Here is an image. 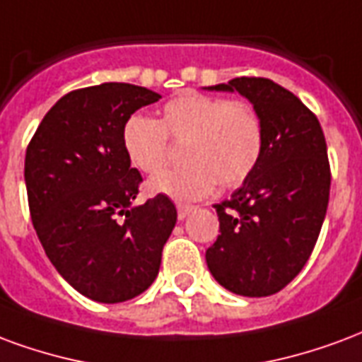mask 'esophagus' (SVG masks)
<instances>
[{
    "label": "esophagus",
    "instance_id": "34e87169",
    "mask_svg": "<svg viewBox=\"0 0 362 362\" xmlns=\"http://www.w3.org/2000/svg\"><path fill=\"white\" fill-rule=\"evenodd\" d=\"M194 210V206H189V204H177V216H179V220H185L189 214Z\"/></svg>",
    "mask_w": 362,
    "mask_h": 362
}]
</instances>
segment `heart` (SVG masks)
Segmentation results:
<instances>
[{
  "label": "heart",
  "mask_w": 362,
  "mask_h": 362,
  "mask_svg": "<svg viewBox=\"0 0 362 362\" xmlns=\"http://www.w3.org/2000/svg\"><path fill=\"white\" fill-rule=\"evenodd\" d=\"M168 139L183 142L185 163L152 179L148 189L179 200L202 199L216 183L241 185L255 171L264 146L262 121L252 105L199 92L171 98L158 121L131 115L121 131L127 160L148 175L170 160Z\"/></svg>",
  "instance_id": "1"
}]
</instances>
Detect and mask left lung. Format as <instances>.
Instances as JSON below:
<instances>
[{"label":"left lung","mask_w":362,"mask_h":362,"mask_svg":"<svg viewBox=\"0 0 362 362\" xmlns=\"http://www.w3.org/2000/svg\"><path fill=\"white\" fill-rule=\"evenodd\" d=\"M208 90L239 92L262 121L257 168L228 200L216 204L220 235L206 250L214 279L243 297H268L291 281L326 218L329 163L316 115L270 78L239 76Z\"/></svg>","instance_id":"8db88e82"}]
</instances>
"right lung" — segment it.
I'll use <instances>...</instances> for the list:
<instances>
[{"instance_id":"add662e5","label":"right lung","mask_w":362,"mask_h":362,"mask_svg":"<svg viewBox=\"0 0 362 362\" xmlns=\"http://www.w3.org/2000/svg\"><path fill=\"white\" fill-rule=\"evenodd\" d=\"M160 98L127 83L73 90L44 115L26 148L36 235L62 278L98 303H123L152 286L177 221L165 194L134 206L142 177L121 144L125 121Z\"/></svg>"}]
</instances>
